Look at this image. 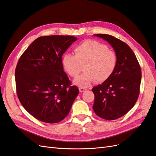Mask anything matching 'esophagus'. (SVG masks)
<instances>
[{"label":"esophagus","mask_w":156,"mask_h":156,"mask_svg":"<svg viewBox=\"0 0 156 156\" xmlns=\"http://www.w3.org/2000/svg\"><path fill=\"white\" fill-rule=\"evenodd\" d=\"M79 90L80 92H85L87 90V88H83V87H79Z\"/></svg>","instance_id":"1"}]
</instances>
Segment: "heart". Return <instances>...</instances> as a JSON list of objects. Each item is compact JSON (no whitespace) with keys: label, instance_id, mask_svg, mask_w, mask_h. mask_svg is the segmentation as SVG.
Listing matches in <instances>:
<instances>
[{"label":"heart","instance_id":"b5f03b06","mask_svg":"<svg viewBox=\"0 0 156 156\" xmlns=\"http://www.w3.org/2000/svg\"><path fill=\"white\" fill-rule=\"evenodd\" d=\"M75 53H64L62 64L66 72L72 77H77L84 65V72L74 80V83L81 87H87L96 80L99 83L107 81L116 68V54L98 41H84L75 47Z\"/></svg>","mask_w":156,"mask_h":156}]
</instances>
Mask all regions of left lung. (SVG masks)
Instances as JSON below:
<instances>
[{
    "mask_svg": "<svg viewBox=\"0 0 156 156\" xmlns=\"http://www.w3.org/2000/svg\"><path fill=\"white\" fill-rule=\"evenodd\" d=\"M108 42L117 56V66L107 81L92 88L93 110L101 119L116 120L131 110L139 98L141 69L133 51L124 41L108 34H94Z\"/></svg>",
    "mask_w": 156,
    "mask_h": 156,
    "instance_id": "left-lung-1",
    "label": "left lung"
}]
</instances>
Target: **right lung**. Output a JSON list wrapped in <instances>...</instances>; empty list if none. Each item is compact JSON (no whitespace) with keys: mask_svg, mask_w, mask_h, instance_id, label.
<instances>
[{"mask_svg":"<svg viewBox=\"0 0 156 156\" xmlns=\"http://www.w3.org/2000/svg\"><path fill=\"white\" fill-rule=\"evenodd\" d=\"M77 37H37L19 59L15 77L21 105L40 121L55 124L64 119L79 94L64 72L62 56Z\"/></svg>","mask_w":156,"mask_h":156,"instance_id":"add662e5","label":"right lung"}]
</instances>
